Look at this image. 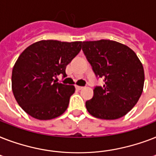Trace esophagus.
Instances as JSON below:
<instances>
[{"instance_id":"obj_1","label":"esophagus","mask_w":156,"mask_h":156,"mask_svg":"<svg viewBox=\"0 0 156 156\" xmlns=\"http://www.w3.org/2000/svg\"><path fill=\"white\" fill-rule=\"evenodd\" d=\"M76 89L77 90H81V89H83V87H79V86H76Z\"/></svg>"}]
</instances>
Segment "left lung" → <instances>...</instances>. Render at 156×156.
<instances>
[{
    "label": "left lung",
    "mask_w": 156,
    "mask_h": 156,
    "mask_svg": "<svg viewBox=\"0 0 156 156\" xmlns=\"http://www.w3.org/2000/svg\"><path fill=\"white\" fill-rule=\"evenodd\" d=\"M83 51L96 77L104 78L86 102L96 118L115 120L128 113L138 103L145 75L140 60L128 46L109 40L83 42Z\"/></svg>",
    "instance_id": "1"
}]
</instances>
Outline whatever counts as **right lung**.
Wrapping results in <instances>:
<instances>
[{
	"mask_svg": "<svg viewBox=\"0 0 156 156\" xmlns=\"http://www.w3.org/2000/svg\"><path fill=\"white\" fill-rule=\"evenodd\" d=\"M81 48V41L40 40L18 56L12 71V90L28 115L46 121L66 112L75 87L56 83L54 78L60 74L66 77V66Z\"/></svg>",
	"mask_w": 156,
	"mask_h": 156,
	"instance_id": "add662e5",
	"label": "right lung"
}]
</instances>
